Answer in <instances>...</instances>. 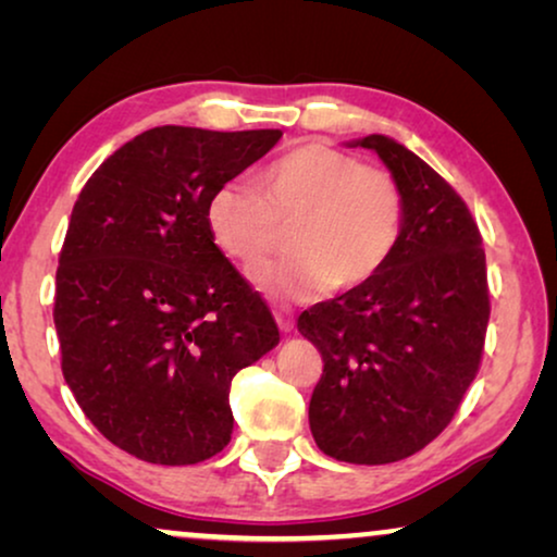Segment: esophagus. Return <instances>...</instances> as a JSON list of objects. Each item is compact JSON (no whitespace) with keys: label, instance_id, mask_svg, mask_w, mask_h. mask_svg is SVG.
<instances>
[{"label":"esophagus","instance_id":"34e87169","mask_svg":"<svg viewBox=\"0 0 557 557\" xmlns=\"http://www.w3.org/2000/svg\"><path fill=\"white\" fill-rule=\"evenodd\" d=\"M273 317H276L278 330L284 332V334H288V332L294 330V314L288 309H273Z\"/></svg>","mask_w":557,"mask_h":557}]
</instances>
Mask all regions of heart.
I'll list each match as a JSON object with an SVG mask.
<instances>
[{"mask_svg":"<svg viewBox=\"0 0 557 557\" xmlns=\"http://www.w3.org/2000/svg\"><path fill=\"white\" fill-rule=\"evenodd\" d=\"M261 193L246 182H227L208 202L215 246L253 271L269 261L292 227L288 261L253 273L256 286L276 299L304 301L332 292H352L375 278L400 240L406 200L398 180L380 166L304 141L261 172Z\"/></svg>","mask_w":557,"mask_h":557,"instance_id":"obj_1","label":"heart"}]
</instances>
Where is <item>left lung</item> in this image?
<instances>
[{
	"mask_svg": "<svg viewBox=\"0 0 557 557\" xmlns=\"http://www.w3.org/2000/svg\"><path fill=\"white\" fill-rule=\"evenodd\" d=\"M372 149L406 200L400 240L368 284L314 304L299 332L322 352L309 425L326 456L347 463L400 461L451 423L476 377L490 322L482 235L467 202L391 136Z\"/></svg>",
	"mask_w": 557,
	"mask_h": 557,
	"instance_id": "obj_1",
	"label": "left lung"
}]
</instances>
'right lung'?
Wrapping results in <instances>:
<instances>
[{
  "mask_svg": "<svg viewBox=\"0 0 557 557\" xmlns=\"http://www.w3.org/2000/svg\"><path fill=\"white\" fill-rule=\"evenodd\" d=\"M278 139V128H149L73 205L52 311L63 375L88 421L136 459L185 467L223 451L235 372L278 345L205 218L212 193Z\"/></svg>",
  "mask_w": 557,
  "mask_h": 557,
  "instance_id": "obj_1",
  "label": "right lung"
}]
</instances>
